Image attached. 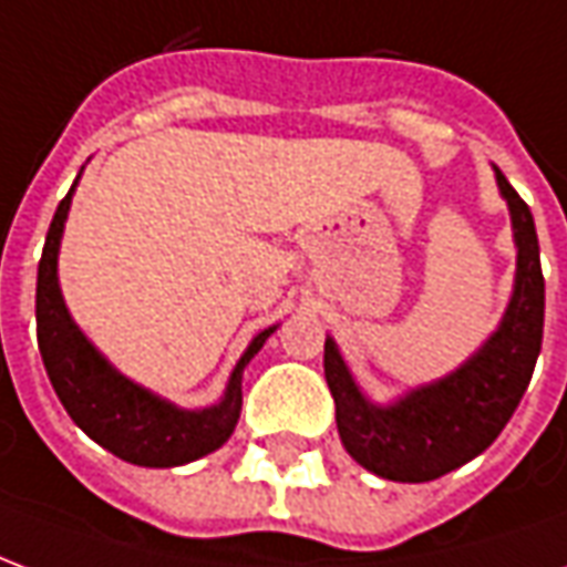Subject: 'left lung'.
Returning a JSON list of instances; mask_svg holds the SVG:
<instances>
[{"label": "left lung", "instance_id": "left-lung-1", "mask_svg": "<svg viewBox=\"0 0 567 567\" xmlns=\"http://www.w3.org/2000/svg\"><path fill=\"white\" fill-rule=\"evenodd\" d=\"M516 243V279L498 331L452 370L394 404H373L358 389L331 337L324 340V380L337 404L346 452L370 474L394 483H427L492 446L523 401L544 340V272L532 209L495 169Z\"/></svg>", "mask_w": 567, "mask_h": 567}]
</instances>
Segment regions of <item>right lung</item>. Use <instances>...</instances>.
Listing matches in <instances>:
<instances>
[{
	"instance_id": "1",
	"label": "right lung",
	"mask_w": 567,
	"mask_h": 567,
	"mask_svg": "<svg viewBox=\"0 0 567 567\" xmlns=\"http://www.w3.org/2000/svg\"><path fill=\"white\" fill-rule=\"evenodd\" d=\"M72 194H75V185L69 187V194L56 206L54 221L44 239L42 260H39V282H35L39 352H42L44 370L51 377L60 404L66 406L72 422L87 437L130 464L175 467V464L209 455L234 434L239 410H243V370L258 355L260 346L267 343V337L276 328L260 331L248 343L230 373L224 398L206 410H182L163 401L161 394L127 380L81 333L60 295L56 255H60Z\"/></svg>"
}]
</instances>
